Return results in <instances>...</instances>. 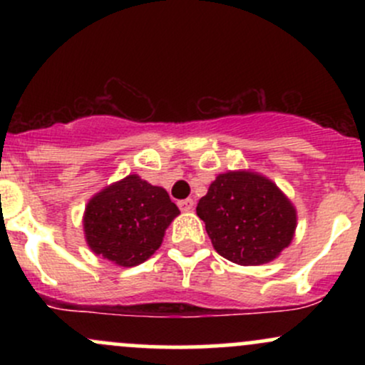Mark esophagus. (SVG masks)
I'll list each match as a JSON object with an SVG mask.
<instances>
[{
	"mask_svg": "<svg viewBox=\"0 0 365 365\" xmlns=\"http://www.w3.org/2000/svg\"><path fill=\"white\" fill-rule=\"evenodd\" d=\"M178 207L182 209L183 212L192 211V209H194V200H192V199H183V200H180V202H178Z\"/></svg>",
	"mask_w": 365,
	"mask_h": 365,
	"instance_id": "obj_1",
	"label": "esophagus"
}]
</instances>
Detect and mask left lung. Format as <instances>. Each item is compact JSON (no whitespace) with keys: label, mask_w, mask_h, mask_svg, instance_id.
<instances>
[{"label":"left lung","mask_w":365,"mask_h":365,"mask_svg":"<svg viewBox=\"0 0 365 365\" xmlns=\"http://www.w3.org/2000/svg\"><path fill=\"white\" fill-rule=\"evenodd\" d=\"M197 216L216 252L240 266L274 261L297 230L292 200L273 180L250 170L217 175L197 204Z\"/></svg>","instance_id":"8db88e82"}]
</instances>
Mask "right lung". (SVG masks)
<instances>
[{"label":"right lung","mask_w":365,"mask_h":365,"mask_svg":"<svg viewBox=\"0 0 365 365\" xmlns=\"http://www.w3.org/2000/svg\"><path fill=\"white\" fill-rule=\"evenodd\" d=\"M178 215L165 188L128 175L91 197L82 217L83 237L92 252L106 261L139 266L161 247Z\"/></svg>","instance_id":"obj_1"}]
</instances>
